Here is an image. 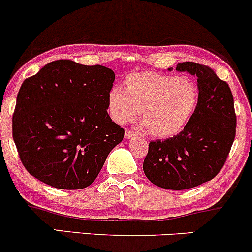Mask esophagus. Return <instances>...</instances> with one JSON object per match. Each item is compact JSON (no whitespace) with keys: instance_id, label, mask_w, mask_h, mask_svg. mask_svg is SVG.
I'll list each match as a JSON object with an SVG mask.
<instances>
[{"instance_id":"esophagus-1","label":"esophagus","mask_w":252,"mask_h":252,"mask_svg":"<svg viewBox=\"0 0 252 252\" xmlns=\"http://www.w3.org/2000/svg\"><path fill=\"white\" fill-rule=\"evenodd\" d=\"M134 136H135V132H132L131 130H126V132H124V137H126V140H128V138L134 137Z\"/></svg>"}]
</instances>
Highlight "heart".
Here are the masks:
<instances>
[{
  "label": "heart",
  "mask_w": 252,
  "mask_h": 252,
  "mask_svg": "<svg viewBox=\"0 0 252 252\" xmlns=\"http://www.w3.org/2000/svg\"><path fill=\"white\" fill-rule=\"evenodd\" d=\"M123 86L124 92L116 88L109 92L110 116L118 124H128L141 114V126L154 137L179 134L198 108V88L187 78L138 72L128 74Z\"/></svg>",
  "instance_id": "1"
}]
</instances>
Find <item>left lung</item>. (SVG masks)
<instances>
[{"label": "left lung", "mask_w": 252, "mask_h": 252, "mask_svg": "<svg viewBox=\"0 0 252 252\" xmlns=\"http://www.w3.org/2000/svg\"><path fill=\"white\" fill-rule=\"evenodd\" d=\"M176 71L198 78V108L178 135L149 143L143 172L156 186L180 190L220 172L235 141L237 118L230 86L212 68L186 62L178 63Z\"/></svg>", "instance_id": "obj_1"}]
</instances>
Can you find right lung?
Wrapping results in <instances>:
<instances>
[{"label": "right lung", "instance_id": "1", "mask_svg": "<svg viewBox=\"0 0 252 252\" xmlns=\"http://www.w3.org/2000/svg\"><path fill=\"white\" fill-rule=\"evenodd\" d=\"M114 71L62 59L22 83L13 138L31 175L52 187L80 189L99 174L124 129L108 114Z\"/></svg>", "mask_w": 252, "mask_h": 252}]
</instances>
